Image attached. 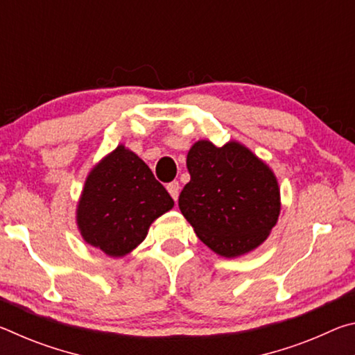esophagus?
<instances>
[{
  "label": "esophagus",
  "instance_id": "1",
  "mask_svg": "<svg viewBox=\"0 0 355 355\" xmlns=\"http://www.w3.org/2000/svg\"><path fill=\"white\" fill-rule=\"evenodd\" d=\"M167 191H169V194H171L172 199L177 200L178 196H180V184H178V182H172V183L167 184Z\"/></svg>",
  "mask_w": 355,
  "mask_h": 355
}]
</instances>
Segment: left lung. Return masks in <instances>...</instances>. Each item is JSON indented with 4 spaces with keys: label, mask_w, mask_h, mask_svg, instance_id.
<instances>
[{
    "label": "left lung",
    "mask_w": 355,
    "mask_h": 355,
    "mask_svg": "<svg viewBox=\"0 0 355 355\" xmlns=\"http://www.w3.org/2000/svg\"><path fill=\"white\" fill-rule=\"evenodd\" d=\"M191 182L178 207L203 244L225 258L258 248L277 224L280 191L274 172L235 141H199L188 152Z\"/></svg>",
    "instance_id": "obj_1"
}]
</instances>
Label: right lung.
<instances>
[{"label":"right lung","instance_id":"right-lung-1","mask_svg":"<svg viewBox=\"0 0 355 355\" xmlns=\"http://www.w3.org/2000/svg\"><path fill=\"white\" fill-rule=\"evenodd\" d=\"M173 207L169 192L131 150L119 146L84 183L76 209L84 241L110 257H123L147 236L148 227Z\"/></svg>","mask_w":355,"mask_h":355}]
</instances>
